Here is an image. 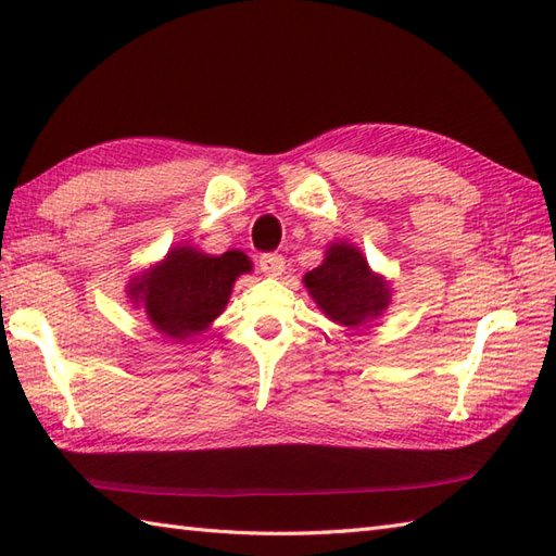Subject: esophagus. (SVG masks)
<instances>
[{
  "label": "esophagus",
  "mask_w": 556,
  "mask_h": 556,
  "mask_svg": "<svg viewBox=\"0 0 556 556\" xmlns=\"http://www.w3.org/2000/svg\"><path fill=\"white\" fill-rule=\"evenodd\" d=\"M257 265H260V271H263L265 277H279L287 267V260H285V255H279V253H265V255H260Z\"/></svg>",
  "instance_id": "1"
}]
</instances>
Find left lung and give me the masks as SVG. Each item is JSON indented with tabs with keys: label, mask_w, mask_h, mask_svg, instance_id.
Wrapping results in <instances>:
<instances>
[{
	"label": "left lung",
	"mask_w": 556,
	"mask_h": 556,
	"mask_svg": "<svg viewBox=\"0 0 556 556\" xmlns=\"http://www.w3.org/2000/svg\"><path fill=\"white\" fill-rule=\"evenodd\" d=\"M303 281L320 311L341 327L375 320L392 301L387 279L375 275L358 248L346 241L329 245L323 265L308 271Z\"/></svg>",
	"instance_id": "obj_1"
}]
</instances>
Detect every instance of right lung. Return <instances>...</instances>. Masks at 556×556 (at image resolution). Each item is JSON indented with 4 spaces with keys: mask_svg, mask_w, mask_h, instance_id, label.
<instances>
[{
    "mask_svg": "<svg viewBox=\"0 0 556 556\" xmlns=\"http://www.w3.org/2000/svg\"><path fill=\"white\" fill-rule=\"evenodd\" d=\"M251 269V260L241 251L207 255L191 245H176L160 265L134 277L128 296L160 334L184 341L205 332L227 308L233 281Z\"/></svg>",
    "mask_w": 556,
    "mask_h": 556,
    "instance_id": "obj_1",
    "label": "right lung"
}]
</instances>
